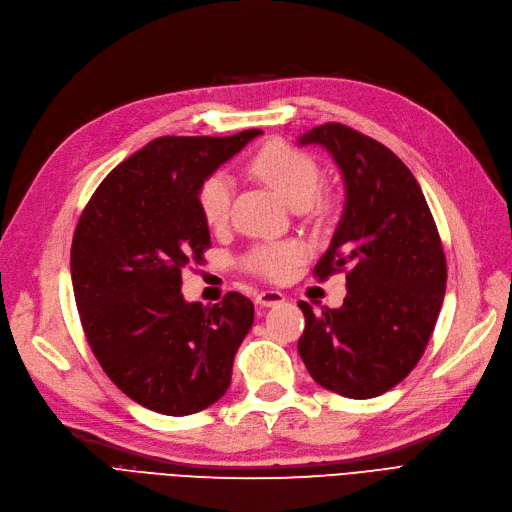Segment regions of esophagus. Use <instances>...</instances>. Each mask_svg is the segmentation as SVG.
<instances>
[{
	"label": "esophagus",
	"instance_id": "1",
	"mask_svg": "<svg viewBox=\"0 0 512 512\" xmlns=\"http://www.w3.org/2000/svg\"><path fill=\"white\" fill-rule=\"evenodd\" d=\"M282 301H285V295H282L280 291H261V293L257 295V304L263 306V308L280 306Z\"/></svg>",
	"mask_w": 512,
	"mask_h": 512
}]
</instances>
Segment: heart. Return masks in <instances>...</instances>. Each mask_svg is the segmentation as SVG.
Masks as SVG:
<instances>
[{"mask_svg": "<svg viewBox=\"0 0 512 512\" xmlns=\"http://www.w3.org/2000/svg\"><path fill=\"white\" fill-rule=\"evenodd\" d=\"M253 173L293 208H306L318 194L323 173L318 162L304 149L282 141H272L257 151ZM234 183L225 173H213L198 187V208L208 227L219 230L232 215ZM304 259V246L297 242L261 244L244 257V266L255 276L272 282L287 280Z\"/></svg>", "mask_w": 512, "mask_h": 512, "instance_id": "1", "label": "heart"}]
</instances>
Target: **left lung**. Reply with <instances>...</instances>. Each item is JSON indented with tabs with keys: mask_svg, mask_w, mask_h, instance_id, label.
Segmentation results:
<instances>
[{
	"mask_svg": "<svg viewBox=\"0 0 512 512\" xmlns=\"http://www.w3.org/2000/svg\"><path fill=\"white\" fill-rule=\"evenodd\" d=\"M329 149L346 206L314 276L346 272L344 306L306 316L297 350L314 382L348 399L394 388L422 358L445 297L447 261L420 183L380 141L327 122L299 139Z\"/></svg>",
	"mask_w": 512,
	"mask_h": 512,
	"instance_id": "obj_1",
	"label": "left lung"
}]
</instances>
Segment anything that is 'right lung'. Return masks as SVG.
<instances>
[{"mask_svg":"<svg viewBox=\"0 0 512 512\" xmlns=\"http://www.w3.org/2000/svg\"><path fill=\"white\" fill-rule=\"evenodd\" d=\"M257 135L149 141L101 181L75 225L71 282L88 346L151 411L198 413L230 388L253 301L232 291L215 306L187 304L181 270L211 249L200 183Z\"/></svg>","mask_w":512,"mask_h":512,"instance_id":"1","label":"right lung"}]
</instances>
